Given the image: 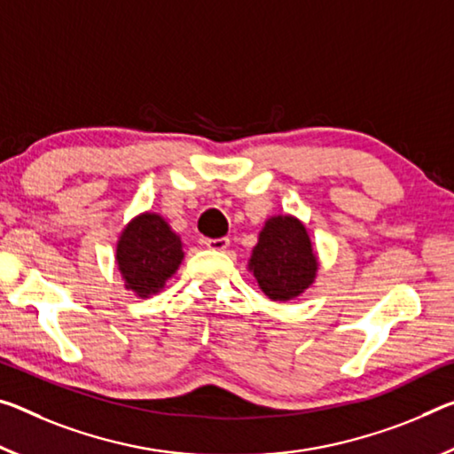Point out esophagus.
Returning <instances> with one entry per match:
<instances>
[{
  "mask_svg": "<svg viewBox=\"0 0 454 454\" xmlns=\"http://www.w3.org/2000/svg\"><path fill=\"white\" fill-rule=\"evenodd\" d=\"M201 244L210 250H226L230 247V240L228 239H204L201 240Z\"/></svg>",
  "mask_w": 454,
  "mask_h": 454,
  "instance_id": "1",
  "label": "esophagus"
}]
</instances>
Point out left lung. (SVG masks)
Returning <instances> with one entry per match:
<instances>
[{
    "instance_id": "1",
    "label": "left lung",
    "mask_w": 454,
    "mask_h": 454,
    "mask_svg": "<svg viewBox=\"0 0 454 454\" xmlns=\"http://www.w3.org/2000/svg\"><path fill=\"white\" fill-rule=\"evenodd\" d=\"M317 269V254L303 222L291 214L270 215L248 261V270L266 297L280 303L299 297L315 283Z\"/></svg>"
}]
</instances>
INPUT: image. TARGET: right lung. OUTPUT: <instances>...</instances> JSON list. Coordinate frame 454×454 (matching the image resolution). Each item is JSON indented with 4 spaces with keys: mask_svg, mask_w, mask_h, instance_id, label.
Returning a JSON list of instances; mask_svg holds the SVG:
<instances>
[{
    "mask_svg": "<svg viewBox=\"0 0 454 454\" xmlns=\"http://www.w3.org/2000/svg\"><path fill=\"white\" fill-rule=\"evenodd\" d=\"M114 261L125 289L147 299L160 293L165 280L176 275L184 261V244L163 215L143 212L121 232Z\"/></svg>",
    "mask_w": 454,
    "mask_h": 454,
    "instance_id": "add662e5",
    "label": "right lung"
}]
</instances>
